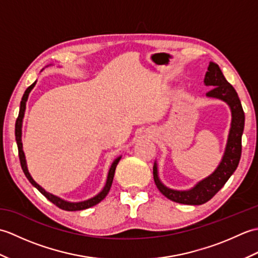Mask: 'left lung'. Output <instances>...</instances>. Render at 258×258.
<instances>
[{"label": "left lung", "mask_w": 258, "mask_h": 258, "mask_svg": "<svg viewBox=\"0 0 258 258\" xmlns=\"http://www.w3.org/2000/svg\"><path fill=\"white\" fill-rule=\"evenodd\" d=\"M205 84L213 86L206 93L207 96L225 101L232 109V127L229 131L227 145L223 160L211 176L201 180L189 190H174L164 186L157 176L156 163L153 167V175L158 190L168 200L186 205H202L210 201L220 190L237 168L242 155V135L244 131L245 114L236 91L226 81L217 64L211 62L205 74Z\"/></svg>", "instance_id": "left-lung-1"}]
</instances>
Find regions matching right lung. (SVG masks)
Returning a JSON list of instances; mask_svg holds the SVG:
<instances>
[{"label": "right lung", "instance_id": "right-lung-1", "mask_svg": "<svg viewBox=\"0 0 258 258\" xmlns=\"http://www.w3.org/2000/svg\"><path fill=\"white\" fill-rule=\"evenodd\" d=\"M36 82H34L32 85H30L27 87L26 91L24 92L23 97H22V101H21V105H20V112H19V116L16 118V122H15V140H16V144H18V150H19V157H20V163H21V167L23 169V172L25 174L26 178L30 180V183L36 187L38 190L41 191V193L44 195L46 199L52 202L54 205H56L58 208H61V210L64 211H69V212H73V211H82V210H86V208H90L92 206H94L96 204H98L101 201H103L105 199L106 195L108 194L109 189H111V186L113 183V177H114V173H115V168H116L117 164L120 160V157H117L116 160H115L112 164L111 168H109V172L107 175V180H106V184L104 186L103 190L101 191L100 194H97L96 196L93 197L91 200H87L84 202H80V203H70L67 201H63L62 199H59V197L47 193L46 190L43 189L40 185L37 183H35V180L31 177V175L27 171V167H26V162H25V156H24V153H23V149H22V140H21V136H22V120H23V116H24V112H25V105H26V101H27V97H29V94L31 90L33 87L35 86Z\"/></svg>", "mask_w": 258, "mask_h": 258}]
</instances>
